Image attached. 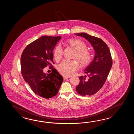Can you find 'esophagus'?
Returning <instances> with one entry per match:
<instances>
[{
  "label": "esophagus",
  "mask_w": 134,
  "mask_h": 134,
  "mask_svg": "<svg viewBox=\"0 0 134 134\" xmlns=\"http://www.w3.org/2000/svg\"><path fill=\"white\" fill-rule=\"evenodd\" d=\"M70 77H66V76H64L63 77V79H64V80H66V79H68Z\"/></svg>",
  "instance_id": "34e87169"
}]
</instances>
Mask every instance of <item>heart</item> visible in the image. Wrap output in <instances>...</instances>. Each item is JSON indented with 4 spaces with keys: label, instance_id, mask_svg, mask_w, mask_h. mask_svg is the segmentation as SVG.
Instances as JSON below:
<instances>
[{
    "label": "heart",
    "instance_id": "b5f03b06",
    "mask_svg": "<svg viewBox=\"0 0 134 134\" xmlns=\"http://www.w3.org/2000/svg\"><path fill=\"white\" fill-rule=\"evenodd\" d=\"M66 43L76 51L75 58L80 60L83 66L88 65L92 59L91 53L88 50L87 46L82 40L77 38H72L67 40ZM63 48L58 45L54 48V57L57 61H59L63 56ZM80 67V64L76 61L64 60L58 66V70L63 75L69 76L74 74Z\"/></svg>",
    "mask_w": 134,
    "mask_h": 134
}]
</instances>
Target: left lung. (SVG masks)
Returning a JSON list of instances; mask_svg holds the SVG:
<instances>
[{"mask_svg":"<svg viewBox=\"0 0 134 134\" xmlns=\"http://www.w3.org/2000/svg\"><path fill=\"white\" fill-rule=\"evenodd\" d=\"M75 35L85 38L95 50L93 60L84 70L87 76L79 77L80 82L76 87L77 92L82 96H91L96 93L105 82L113 65L108 46L99 38L84 32Z\"/></svg>","mask_w":134,"mask_h":134,"instance_id":"left-lung-1","label":"left lung"}]
</instances>
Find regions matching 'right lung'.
I'll return each mask as SVG.
<instances>
[{"mask_svg":"<svg viewBox=\"0 0 134 134\" xmlns=\"http://www.w3.org/2000/svg\"><path fill=\"white\" fill-rule=\"evenodd\" d=\"M61 36H43L30 43L23 50L20 58L21 72L24 80L34 93L49 99L57 94L63 81V77L53 68L50 74L43 72L53 62V51Z\"/></svg>","mask_w":134,"mask_h":134,"instance_id":"add662e5","label":"right lung"}]
</instances>
